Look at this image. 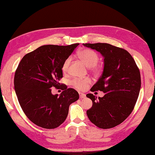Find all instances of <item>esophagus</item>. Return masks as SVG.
I'll return each mask as SVG.
<instances>
[{"instance_id":"1","label":"esophagus","mask_w":155,"mask_h":155,"mask_svg":"<svg viewBox=\"0 0 155 155\" xmlns=\"http://www.w3.org/2000/svg\"><path fill=\"white\" fill-rule=\"evenodd\" d=\"M79 97H80L81 99H83V98H85L86 97V95L85 94H83V93L79 92Z\"/></svg>"}]
</instances>
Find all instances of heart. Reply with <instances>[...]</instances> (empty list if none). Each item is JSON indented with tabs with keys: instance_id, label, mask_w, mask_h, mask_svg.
Here are the masks:
<instances>
[{
	"instance_id": "1",
	"label": "heart",
	"mask_w": 155,
	"mask_h": 155,
	"mask_svg": "<svg viewBox=\"0 0 155 155\" xmlns=\"http://www.w3.org/2000/svg\"><path fill=\"white\" fill-rule=\"evenodd\" d=\"M78 56L85 63L87 67H92V69L94 70L97 71L98 68L97 67H96V65L97 64L98 61H99V56H98V55L94 51L89 49L83 50L81 51H79ZM70 63V58H68L67 59L65 60L62 67V70L63 72H66L68 70ZM91 82V80L88 78L85 79H75L72 81V85L75 88L78 89V90L83 91L88 87V84Z\"/></svg>"
}]
</instances>
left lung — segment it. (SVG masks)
<instances>
[{
	"instance_id": "8db88e82",
	"label": "left lung",
	"mask_w": 155,
	"mask_h": 155,
	"mask_svg": "<svg viewBox=\"0 0 155 155\" xmlns=\"http://www.w3.org/2000/svg\"><path fill=\"white\" fill-rule=\"evenodd\" d=\"M99 51L104 58L101 77L91 91H103L104 97L92 94L87 97L92 107L87 110L88 119L101 129L118 125L132 112L141 88V78L135 61L127 51L107 43L83 44Z\"/></svg>"
}]
</instances>
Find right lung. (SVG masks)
Returning a JSON list of instances; mask_svg holds the SVG:
<instances>
[{
  "label": "right lung",
  "mask_w": 155,
  "mask_h": 155,
  "mask_svg": "<svg viewBox=\"0 0 155 155\" xmlns=\"http://www.w3.org/2000/svg\"><path fill=\"white\" fill-rule=\"evenodd\" d=\"M78 45L41 46L18 64L14 77L15 93L23 112L37 126L57 128L66 120L70 105L79 99L76 90L59 83L64 62ZM52 86L64 90L59 97L51 94Z\"/></svg>",
  "instance_id": "1"
}]
</instances>
